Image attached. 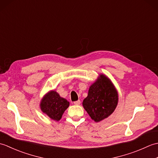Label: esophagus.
Segmentation results:
<instances>
[{"label": "esophagus", "mask_w": 158, "mask_h": 158, "mask_svg": "<svg viewBox=\"0 0 158 158\" xmlns=\"http://www.w3.org/2000/svg\"><path fill=\"white\" fill-rule=\"evenodd\" d=\"M74 104H75V105H79L80 104H81V101H80L79 100H77V101L74 102Z\"/></svg>", "instance_id": "1"}]
</instances>
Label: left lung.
I'll list each match as a JSON object with an SVG mask.
<instances>
[{
  "mask_svg": "<svg viewBox=\"0 0 158 158\" xmlns=\"http://www.w3.org/2000/svg\"><path fill=\"white\" fill-rule=\"evenodd\" d=\"M118 100V92L111 80L105 74H100L89 86L88 96L82 104L92 119L99 122L114 112Z\"/></svg>",
  "mask_w": 158,
  "mask_h": 158,
  "instance_id": "obj_1",
  "label": "left lung"
}]
</instances>
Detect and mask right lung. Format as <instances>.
Returning <instances> with one entry per match:
<instances>
[{"mask_svg": "<svg viewBox=\"0 0 158 158\" xmlns=\"http://www.w3.org/2000/svg\"><path fill=\"white\" fill-rule=\"evenodd\" d=\"M69 105L68 100L60 96L56 91L50 90L42 98L40 109L49 118L58 122Z\"/></svg>", "mask_w": 158, "mask_h": 158, "instance_id": "1", "label": "right lung"}]
</instances>
